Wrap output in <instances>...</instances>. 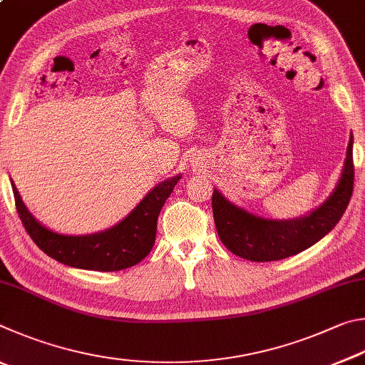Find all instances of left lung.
I'll use <instances>...</instances> for the list:
<instances>
[{"label": "left lung", "mask_w": 365, "mask_h": 365, "mask_svg": "<svg viewBox=\"0 0 365 365\" xmlns=\"http://www.w3.org/2000/svg\"><path fill=\"white\" fill-rule=\"evenodd\" d=\"M354 163L353 134L338 186L327 200L311 215L299 220H264L226 200L215 189L212 197L216 231L222 244L240 258L264 263L293 257L327 235L346 210L353 195Z\"/></svg>", "instance_id": "obj_1"}]
</instances>
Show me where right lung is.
<instances>
[{
  "label": "right lung",
  "mask_w": 365,
  "mask_h": 365,
  "mask_svg": "<svg viewBox=\"0 0 365 365\" xmlns=\"http://www.w3.org/2000/svg\"><path fill=\"white\" fill-rule=\"evenodd\" d=\"M179 178L181 176L160 182L117 226L91 235H62L49 231L29 213L14 184L12 192L25 231L48 257L80 269L108 272L138 264L150 253L155 244L160 210L173 192Z\"/></svg>",
  "instance_id": "right-lung-1"
}]
</instances>
